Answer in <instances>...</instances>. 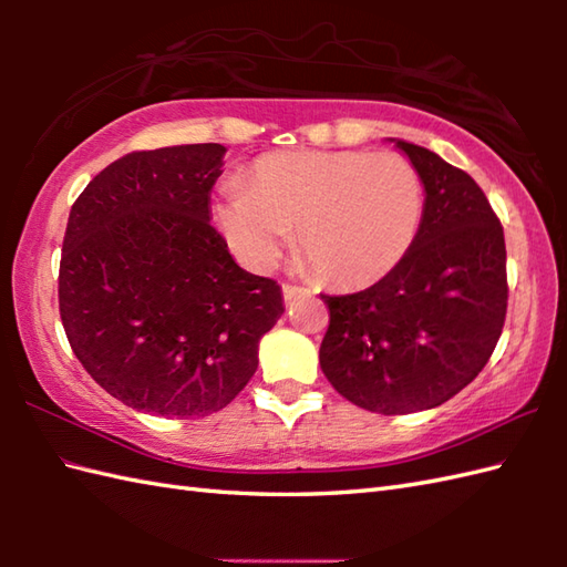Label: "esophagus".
Returning a JSON list of instances; mask_svg holds the SVG:
<instances>
[{
    "label": "esophagus",
    "instance_id": "1",
    "mask_svg": "<svg viewBox=\"0 0 567 567\" xmlns=\"http://www.w3.org/2000/svg\"><path fill=\"white\" fill-rule=\"evenodd\" d=\"M302 292H307V287H302V285H290V282H285V285H282V295H285V299H292V297L302 295Z\"/></svg>",
    "mask_w": 567,
    "mask_h": 567
}]
</instances>
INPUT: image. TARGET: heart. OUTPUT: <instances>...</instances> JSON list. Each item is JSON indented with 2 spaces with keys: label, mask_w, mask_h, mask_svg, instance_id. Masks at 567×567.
I'll return each mask as SVG.
<instances>
[{
  "label": "heart",
  "mask_w": 567,
  "mask_h": 567,
  "mask_svg": "<svg viewBox=\"0 0 567 567\" xmlns=\"http://www.w3.org/2000/svg\"><path fill=\"white\" fill-rule=\"evenodd\" d=\"M424 216V183L402 153L280 151L250 165L248 187L216 202L226 244L270 268L297 234L309 268L336 285L380 280L400 262Z\"/></svg>",
  "instance_id": "heart-1"
}]
</instances>
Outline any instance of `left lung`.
Masks as SVG:
<instances>
[{
    "label": "left lung",
    "mask_w": 567,
    "mask_h": 567,
    "mask_svg": "<svg viewBox=\"0 0 567 567\" xmlns=\"http://www.w3.org/2000/svg\"><path fill=\"white\" fill-rule=\"evenodd\" d=\"M426 189L406 256L368 290L321 295L323 375L348 402L409 414L449 402L495 351L507 317L499 216L473 177L429 148L396 141Z\"/></svg>",
    "instance_id": "left-lung-1"
}]
</instances>
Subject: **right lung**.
I'll return each mask as SVG.
<instances>
[{"instance_id":"obj_1","label":"right lung","mask_w":567,"mask_h":567,"mask_svg":"<svg viewBox=\"0 0 567 567\" xmlns=\"http://www.w3.org/2000/svg\"><path fill=\"white\" fill-rule=\"evenodd\" d=\"M226 148L134 151L70 209L58 307L92 380L138 412L209 416L258 368L285 311L280 285L238 268L209 221Z\"/></svg>"}]
</instances>
